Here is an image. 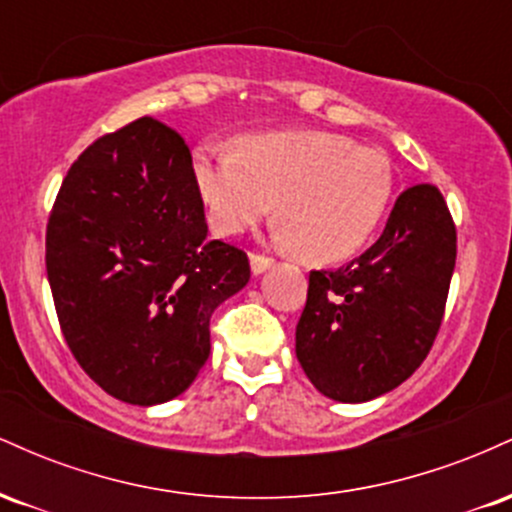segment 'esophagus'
Wrapping results in <instances>:
<instances>
[{
	"label": "esophagus",
	"mask_w": 512,
	"mask_h": 512,
	"mask_svg": "<svg viewBox=\"0 0 512 512\" xmlns=\"http://www.w3.org/2000/svg\"><path fill=\"white\" fill-rule=\"evenodd\" d=\"M272 264H274L272 257L260 255V252H252V255H250V267H252V272H255V274L267 272V269L272 267Z\"/></svg>",
	"instance_id": "esophagus-1"
}]
</instances>
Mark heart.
Returning a JSON list of instances; mask_svg holds the SVG:
<instances>
[{
    "label": "heart",
    "mask_w": 512,
    "mask_h": 512,
    "mask_svg": "<svg viewBox=\"0 0 512 512\" xmlns=\"http://www.w3.org/2000/svg\"><path fill=\"white\" fill-rule=\"evenodd\" d=\"M192 175L221 236H240L276 207L281 243L317 264L354 257L392 199L387 158L322 129L245 134L233 154L199 149Z\"/></svg>",
    "instance_id": "b5f03b06"
}]
</instances>
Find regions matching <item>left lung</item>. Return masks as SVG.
<instances>
[{
	"label": "left lung",
	"mask_w": 512,
	"mask_h": 512,
	"mask_svg": "<svg viewBox=\"0 0 512 512\" xmlns=\"http://www.w3.org/2000/svg\"><path fill=\"white\" fill-rule=\"evenodd\" d=\"M455 257V221L438 187H407L375 245L334 272H310L296 327L310 383L337 402L402 385L436 342Z\"/></svg>",
	"instance_id": "obj_1"
}]
</instances>
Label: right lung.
Segmentation results:
<instances>
[{
  "label": "right lung",
  "mask_w": 512,
  "mask_h": 512,
  "mask_svg": "<svg viewBox=\"0 0 512 512\" xmlns=\"http://www.w3.org/2000/svg\"><path fill=\"white\" fill-rule=\"evenodd\" d=\"M45 267L64 342L122 402L182 395L209 358V320L250 279L207 238L190 146L154 117L103 134L62 180Z\"/></svg>",
  "instance_id": "right-lung-1"
}]
</instances>
